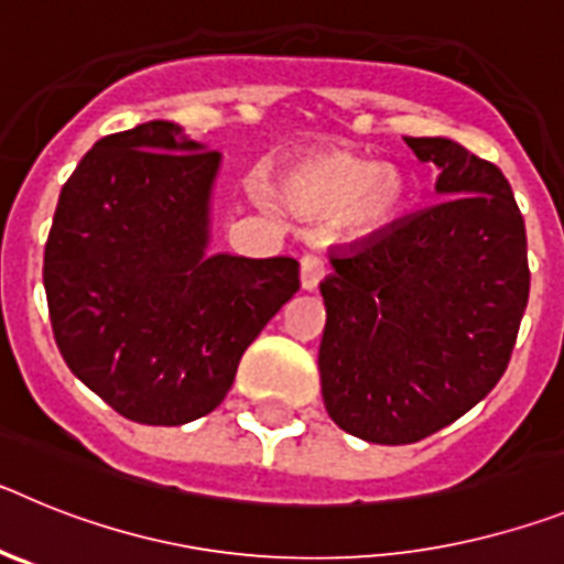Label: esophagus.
Returning <instances> with one entry per match:
<instances>
[{
	"label": "esophagus",
	"instance_id": "1",
	"mask_svg": "<svg viewBox=\"0 0 564 564\" xmlns=\"http://www.w3.org/2000/svg\"><path fill=\"white\" fill-rule=\"evenodd\" d=\"M325 262L318 257H313V253L302 257V271H299V276H302V291H316L322 276H325Z\"/></svg>",
	"mask_w": 564,
	"mask_h": 564
}]
</instances>
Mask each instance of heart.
I'll return each mask as SVG.
<instances>
[{"label":"heart","mask_w":564,"mask_h":564,"mask_svg":"<svg viewBox=\"0 0 564 564\" xmlns=\"http://www.w3.org/2000/svg\"><path fill=\"white\" fill-rule=\"evenodd\" d=\"M279 200L302 217H333L352 237H370L398 220L406 203V181L370 158L322 149L293 161L276 183Z\"/></svg>","instance_id":"heart-1"}]
</instances>
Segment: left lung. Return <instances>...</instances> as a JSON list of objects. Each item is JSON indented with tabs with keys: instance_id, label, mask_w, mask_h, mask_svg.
<instances>
[{
	"instance_id": "8db88e82",
	"label": "left lung",
	"mask_w": 564,
	"mask_h": 564,
	"mask_svg": "<svg viewBox=\"0 0 564 564\" xmlns=\"http://www.w3.org/2000/svg\"><path fill=\"white\" fill-rule=\"evenodd\" d=\"M441 200L330 251L318 285L325 410L344 432L401 446L495 390L528 305L525 223L495 163L449 138H403Z\"/></svg>"
}]
</instances>
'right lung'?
Here are the masks:
<instances>
[{"label": "right lung", "instance_id": "obj_1", "mask_svg": "<svg viewBox=\"0 0 564 564\" xmlns=\"http://www.w3.org/2000/svg\"><path fill=\"white\" fill-rule=\"evenodd\" d=\"M223 154L172 121L107 134L58 194L44 291L78 381L147 426L223 403L239 358L299 291L293 257L208 253Z\"/></svg>", "mask_w": 564, "mask_h": 564}]
</instances>
